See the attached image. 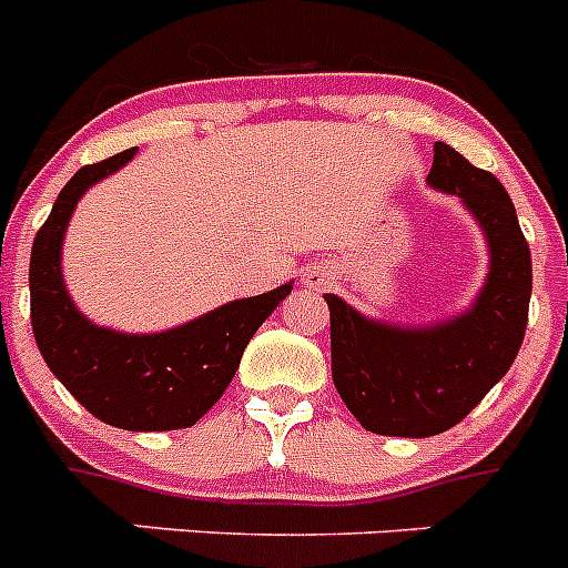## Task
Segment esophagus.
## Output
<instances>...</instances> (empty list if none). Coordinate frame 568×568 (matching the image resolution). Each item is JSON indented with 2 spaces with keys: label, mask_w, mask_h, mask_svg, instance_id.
Returning a JSON list of instances; mask_svg holds the SVG:
<instances>
[{
  "label": "esophagus",
  "mask_w": 568,
  "mask_h": 568,
  "mask_svg": "<svg viewBox=\"0 0 568 568\" xmlns=\"http://www.w3.org/2000/svg\"><path fill=\"white\" fill-rule=\"evenodd\" d=\"M304 287L310 290H324L333 281V273H329V267H324V264H315V267H307L304 270Z\"/></svg>",
  "instance_id": "esophagus-1"
}]
</instances>
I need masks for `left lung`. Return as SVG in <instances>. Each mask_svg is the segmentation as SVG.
<instances>
[{"label": "left lung", "instance_id": "left-lung-1", "mask_svg": "<svg viewBox=\"0 0 568 568\" xmlns=\"http://www.w3.org/2000/svg\"><path fill=\"white\" fill-rule=\"evenodd\" d=\"M426 184L458 195L484 230L489 273L469 307L415 327L324 295L335 389L364 429L395 438H429L460 424L504 378L529 321L531 255L504 184L444 142Z\"/></svg>", "mask_w": 568, "mask_h": 568}]
</instances>
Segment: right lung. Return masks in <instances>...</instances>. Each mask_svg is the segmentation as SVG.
<instances>
[{"label": "right lung", "instance_id": "obj_1", "mask_svg": "<svg viewBox=\"0 0 568 568\" xmlns=\"http://www.w3.org/2000/svg\"><path fill=\"white\" fill-rule=\"evenodd\" d=\"M133 155L135 148L88 164L53 202L30 250V324L50 373L90 415L130 433H168L193 426L222 398L244 346L293 293V281L162 333H119L93 324L64 287V233L79 199Z\"/></svg>", "mask_w": 568, "mask_h": 568}]
</instances>
